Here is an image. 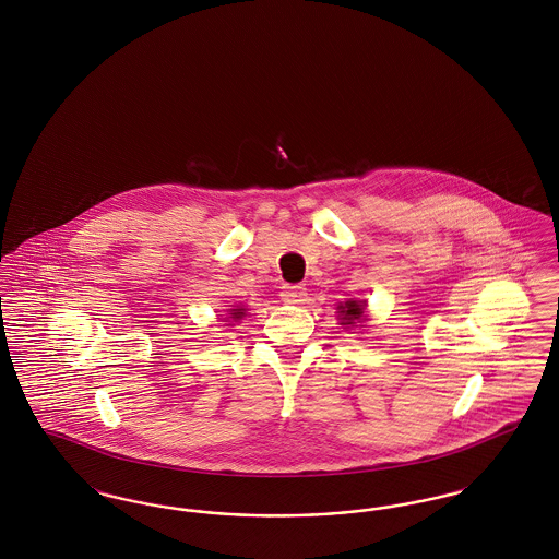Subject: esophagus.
<instances>
[{
    "mask_svg": "<svg viewBox=\"0 0 559 559\" xmlns=\"http://www.w3.org/2000/svg\"><path fill=\"white\" fill-rule=\"evenodd\" d=\"M281 297H283L287 304H299V301H304V297H306V287H301V285H285V287L281 289Z\"/></svg>",
    "mask_w": 559,
    "mask_h": 559,
    "instance_id": "34e87169",
    "label": "esophagus"
}]
</instances>
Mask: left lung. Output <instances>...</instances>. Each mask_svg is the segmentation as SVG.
<instances>
[{
    "label": "left lung",
    "mask_w": 559,
    "mask_h": 559,
    "mask_svg": "<svg viewBox=\"0 0 559 559\" xmlns=\"http://www.w3.org/2000/svg\"><path fill=\"white\" fill-rule=\"evenodd\" d=\"M340 314H342V324H354L360 322L362 314H365V304L358 301H346L344 306H340Z\"/></svg>",
    "instance_id": "8db88e82"
}]
</instances>
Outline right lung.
Returning a JSON list of instances; mask_svg holds the SVG:
<instances>
[{
  "label": "right lung",
  "mask_w": 559,
  "mask_h": 559,
  "mask_svg": "<svg viewBox=\"0 0 559 559\" xmlns=\"http://www.w3.org/2000/svg\"><path fill=\"white\" fill-rule=\"evenodd\" d=\"M242 312H245L242 308H237V310H233V317H230V319H240V317H242Z\"/></svg>",
  "instance_id": "1"
}]
</instances>
